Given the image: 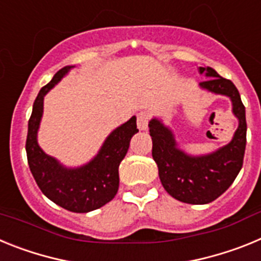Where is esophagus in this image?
I'll list each match as a JSON object with an SVG mask.
<instances>
[{
  "instance_id": "1",
  "label": "esophagus",
  "mask_w": 261,
  "mask_h": 261,
  "mask_svg": "<svg viewBox=\"0 0 261 261\" xmlns=\"http://www.w3.org/2000/svg\"><path fill=\"white\" fill-rule=\"evenodd\" d=\"M149 119H150L149 114H146V112H140L137 115V128L140 130H146L147 125H149Z\"/></svg>"
}]
</instances>
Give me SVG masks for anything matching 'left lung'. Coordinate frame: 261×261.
<instances>
[{
	"instance_id": "left-lung-1",
	"label": "left lung",
	"mask_w": 261,
	"mask_h": 261,
	"mask_svg": "<svg viewBox=\"0 0 261 261\" xmlns=\"http://www.w3.org/2000/svg\"><path fill=\"white\" fill-rule=\"evenodd\" d=\"M199 73L208 78L200 82V89L216 95H225L231 100L238 128L229 144L212 153L192 155L181 150L174 132L162 120L153 117L149 121L153 141L151 154L158 166L163 188L174 199L193 205L214 201L231 186L243 165L247 135L246 108L235 85L209 66H199Z\"/></svg>"
}]
</instances>
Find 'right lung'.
<instances>
[{
    "mask_svg": "<svg viewBox=\"0 0 261 261\" xmlns=\"http://www.w3.org/2000/svg\"><path fill=\"white\" fill-rule=\"evenodd\" d=\"M73 68V65H68L60 69L49 84L39 91L29 120L26 153L32 176L50 201L69 212L87 213L100 208L116 196L120 162L128 151L130 138L138 129L136 116H132L107 136L98 154L90 162L78 167H66L55 156L48 155L38 142L44 96Z\"/></svg>",
    "mask_w": 261,
    "mask_h": 261,
    "instance_id": "add662e5",
    "label": "right lung"
}]
</instances>
